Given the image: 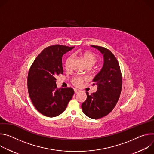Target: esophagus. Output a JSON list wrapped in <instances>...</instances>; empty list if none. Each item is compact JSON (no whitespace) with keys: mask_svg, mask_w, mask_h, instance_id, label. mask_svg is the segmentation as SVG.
Returning a JSON list of instances; mask_svg holds the SVG:
<instances>
[{"mask_svg":"<svg viewBox=\"0 0 154 154\" xmlns=\"http://www.w3.org/2000/svg\"><path fill=\"white\" fill-rule=\"evenodd\" d=\"M75 94H78V93H79V92H80V91L79 90H78V89H75Z\"/></svg>","mask_w":154,"mask_h":154,"instance_id":"34e87169","label":"esophagus"}]
</instances>
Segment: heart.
Returning a JSON list of instances; mask_svg holds the SVG:
<instances>
[{
  "label": "heart",
  "mask_w": 154,
  "mask_h": 154,
  "mask_svg": "<svg viewBox=\"0 0 154 154\" xmlns=\"http://www.w3.org/2000/svg\"><path fill=\"white\" fill-rule=\"evenodd\" d=\"M75 55H79L83 60L84 63L88 68H91L94 66L98 60V56L94 53L91 51H84V52H77ZM72 60V56H68L65 62V67L66 70H68L70 68V65ZM86 80V78L83 76H75L72 79V82L74 86L76 87L80 86L82 83Z\"/></svg>",
  "instance_id": "heart-1"
}]
</instances>
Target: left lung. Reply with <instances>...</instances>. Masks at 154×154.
<instances>
[{
    "label": "left lung",
    "instance_id": "8db88e82",
    "mask_svg": "<svg viewBox=\"0 0 154 154\" xmlns=\"http://www.w3.org/2000/svg\"><path fill=\"white\" fill-rule=\"evenodd\" d=\"M104 56V64L93 81L97 91L91 95L86 92L87 99L82 103L83 112L91 119H98L110 113L116 106L122 86V76L119 63L108 49L95 45Z\"/></svg>",
    "mask_w": 154,
    "mask_h": 154
}]
</instances>
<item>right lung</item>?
Masks as SVG:
<instances>
[{
	"label": "right lung",
	"mask_w": 154,
	"mask_h": 154,
	"mask_svg": "<svg viewBox=\"0 0 154 154\" xmlns=\"http://www.w3.org/2000/svg\"><path fill=\"white\" fill-rule=\"evenodd\" d=\"M75 46L60 45L45 48L31 65L27 76V88L30 100L42 114L56 117L62 113L72 100V88H57V75L63 74L62 57Z\"/></svg>",
	"instance_id": "right-lung-1"
}]
</instances>
